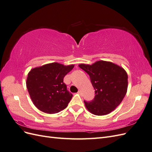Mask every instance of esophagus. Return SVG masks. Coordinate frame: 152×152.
Returning a JSON list of instances; mask_svg holds the SVG:
<instances>
[{
    "instance_id": "obj_1",
    "label": "esophagus",
    "mask_w": 152,
    "mask_h": 152,
    "mask_svg": "<svg viewBox=\"0 0 152 152\" xmlns=\"http://www.w3.org/2000/svg\"><path fill=\"white\" fill-rule=\"evenodd\" d=\"M77 93L79 94H82V92H81V91H79L77 92Z\"/></svg>"
}]
</instances>
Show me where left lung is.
Here are the masks:
<instances>
[{"label":"left lung","mask_w":152,"mask_h":152,"mask_svg":"<svg viewBox=\"0 0 152 152\" xmlns=\"http://www.w3.org/2000/svg\"><path fill=\"white\" fill-rule=\"evenodd\" d=\"M79 67L89 75L95 90L94 99L84 101L87 110L96 115H104L116 108L127 93L126 72L115 64L104 61L92 65L81 64Z\"/></svg>","instance_id":"obj_1"}]
</instances>
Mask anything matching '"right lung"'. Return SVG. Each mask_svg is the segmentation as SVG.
Here are the masks:
<instances>
[{
	"label": "right lung",
	"instance_id": "right-lung-1",
	"mask_svg": "<svg viewBox=\"0 0 152 152\" xmlns=\"http://www.w3.org/2000/svg\"><path fill=\"white\" fill-rule=\"evenodd\" d=\"M73 67L53 63L30 70L26 87L32 102L40 111L51 114L66 108L73 95L63 79Z\"/></svg>",
	"mask_w": 152,
	"mask_h": 152
}]
</instances>
